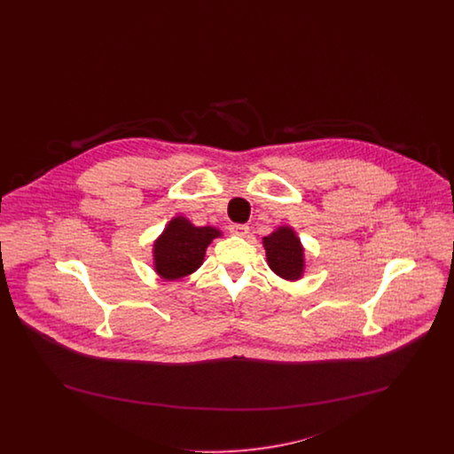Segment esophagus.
I'll return each mask as SVG.
<instances>
[{
    "label": "esophagus",
    "instance_id": "obj_1",
    "mask_svg": "<svg viewBox=\"0 0 454 454\" xmlns=\"http://www.w3.org/2000/svg\"><path fill=\"white\" fill-rule=\"evenodd\" d=\"M248 226L247 224H231L230 226V231L233 233V235H237V237H245L247 233H248Z\"/></svg>",
    "mask_w": 454,
    "mask_h": 454
}]
</instances>
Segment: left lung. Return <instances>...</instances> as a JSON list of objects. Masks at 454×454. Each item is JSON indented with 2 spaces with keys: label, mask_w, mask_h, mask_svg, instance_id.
<instances>
[{
  "label": "left lung",
  "mask_w": 454,
  "mask_h": 454,
  "mask_svg": "<svg viewBox=\"0 0 454 454\" xmlns=\"http://www.w3.org/2000/svg\"><path fill=\"white\" fill-rule=\"evenodd\" d=\"M270 270L286 281H298L304 274V248L291 226H279L262 239Z\"/></svg>",
  "instance_id": "8db88e82"
}]
</instances>
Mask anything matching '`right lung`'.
I'll return each instance as SVG.
<instances>
[{"label":"right lung","mask_w":454,"mask_h":454,"mask_svg":"<svg viewBox=\"0 0 454 454\" xmlns=\"http://www.w3.org/2000/svg\"><path fill=\"white\" fill-rule=\"evenodd\" d=\"M223 233L213 226H194L187 217L170 219L153 243V267L165 281H176L195 272L206 257V248Z\"/></svg>","instance_id":"right-lung-1"}]
</instances>
